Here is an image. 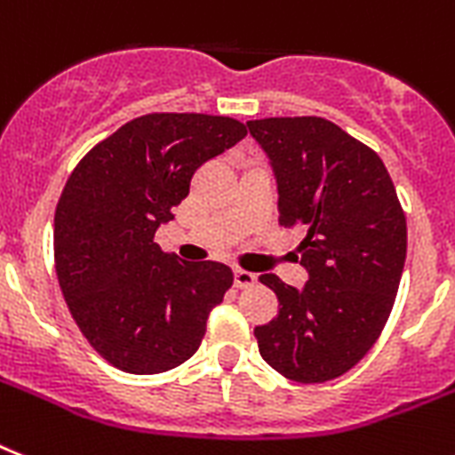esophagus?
Returning <instances> with one entry per match:
<instances>
[{
  "label": "esophagus",
  "instance_id": "34e87169",
  "mask_svg": "<svg viewBox=\"0 0 455 455\" xmlns=\"http://www.w3.org/2000/svg\"><path fill=\"white\" fill-rule=\"evenodd\" d=\"M257 282V275L250 273V270H234V284L238 286V289H247V286H251Z\"/></svg>",
  "mask_w": 455,
  "mask_h": 455
}]
</instances>
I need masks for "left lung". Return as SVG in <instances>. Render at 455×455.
I'll use <instances>...</instances> for the list:
<instances>
[{"mask_svg":"<svg viewBox=\"0 0 455 455\" xmlns=\"http://www.w3.org/2000/svg\"><path fill=\"white\" fill-rule=\"evenodd\" d=\"M273 162L280 227L303 228V291L277 275L280 312L254 328L263 361L286 379L322 384L372 349L395 303L407 220L387 166L372 148L316 116L247 122Z\"/></svg>","mask_w":455,"mask_h":455,"instance_id":"obj_1","label":"left lung"}]
</instances>
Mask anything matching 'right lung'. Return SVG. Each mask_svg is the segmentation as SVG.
I'll return each mask as SVG.
<instances>
[{
	"instance_id": "1",
	"label": "right lung",
	"mask_w": 455,
	"mask_h": 455,
	"mask_svg": "<svg viewBox=\"0 0 455 455\" xmlns=\"http://www.w3.org/2000/svg\"><path fill=\"white\" fill-rule=\"evenodd\" d=\"M247 136L243 122L148 113L78 162L55 210V270L68 312L97 354L132 375L194 356L210 310L234 284L228 266L185 263L155 243L208 159Z\"/></svg>"
}]
</instances>
